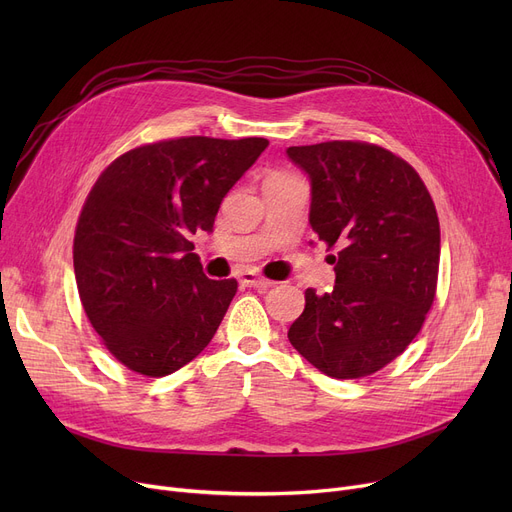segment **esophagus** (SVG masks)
<instances>
[{"instance_id":"34e87169","label":"esophagus","mask_w":512,"mask_h":512,"mask_svg":"<svg viewBox=\"0 0 512 512\" xmlns=\"http://www.w3.org/2000/svg\"><path fill=\"white\" fill-rule=\"evenodd\" d=\"M240 284H245V286H249V288H261V290H265V288H270L274 282L261 278V276L255 274V272H242V274H240Z\"/></svg>"}]
</instances>
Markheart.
I'll return each instance as SVG.
<instances>
[{"label":"heart","mask_w":512,"mask_h":512,"mask_svg":"<svg viewBox=\"0 0 512 512\" xmlns=\"http://www.w3.org/2000/svg\"><path fill=\"white\" fill-rule=\"evenodd\" d=\"M270 178H286V176H282V174H274V176H270Z\"/></svg>","instance_id":"heart-1"}]
</instances>
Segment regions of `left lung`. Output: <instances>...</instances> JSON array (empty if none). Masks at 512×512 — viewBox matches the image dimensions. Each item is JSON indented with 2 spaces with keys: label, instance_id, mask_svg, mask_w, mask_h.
I'll list each match as a JSON object with an SVG mask.
<instances>
[{
  "label": "left lung",
  "instance_id": "1",
  "mask_svg": "<svg viewBox=\"0 0 512 512\" xmlns=\"http://www.w3.org/2000/svg\"><path fill=\"white\" fill-rule=\"evenodd\" d=\"M286 155L311 182V228L338 249L334 290L307 288L288 340L330 378H365L405 351L434 303V201L407 161L378 145L328 141Z\"/></svg>",
  "mask_w": 512,
  "mask_h": 512
}]
</instances>
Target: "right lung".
Instances as JSON below:
<instances>
[{
    "mask_svg": "<svg viewBox=\"0 0 512 512\" xmlns=\"http://www.w3.org/2000/svg\"><path fill=\"white\" fill-rule=\"evenodd\" d=\"M270 145L182 137L120 155L97 178L74 234V276L120 363L164 378L211 342L236 280H209L191 236L211 232L230 188Z\"/></svg>",
    "mask_w": 512,
    "mask_h": 512,
    "instance_id": "right-lung-1",
    "label": "right lung"
}]
</instances>
